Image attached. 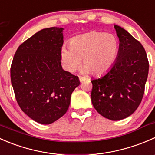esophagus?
Instances as JSON below:
<instances>
[{
    "label": "esophagus",
    "instance_id": "obj_1",
    "mask_svg": "<svg viewBox=\"0 0 155 155\" xmlns=\"http://www.w3.org/2000/svg\"><path fill=\"white\" fill-rule=\"evenodd\" d=\"M79 80H80V81H81V82H83V81H84L85 80H87V78H85L84 77H79Z\"/></svg>",
    "mask_w": 155,
    "mask_h": 155
}]
</instances>
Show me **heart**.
<instances>
[{
    "instance_id": "1",
    "label": "heart",
    "mask_w": 155,
    "mask_h": 155,
    "mask_svg": "<svg viewBox=\"0 0 155 155\" xmlns=\"http://www.w3.org/2000/svg\"><path fill=\"white\" fill-rule=\"evenodd\" d=\"M119 41L112 34L93 31L75 37L69 47L61 50V60L67 71L73 73L83 65L81 73L105 74L115 62L119 53Z\"/></svg>"
}]
</instances>
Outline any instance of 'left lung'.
<instances>
[{"label":"left lung","mask_w":155,"mask_h":155,"mask_svg":"<svg viewBox=\"0 0 155 155\" xmlns=\"http://www.w3.org/2000/svg\"><path fill=\"white\" fill-rule=\"evenodd\" d=\"M114 27L120 41L118 55L105 74L91 80V100L101 115L120 120L131 115L141 103L149 65L142 44L124 28Z\"/></svg>","instance_id":"8db88e82"}]
</instances>
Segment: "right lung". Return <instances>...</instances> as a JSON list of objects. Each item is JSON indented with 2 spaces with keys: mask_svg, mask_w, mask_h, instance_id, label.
Listing matches in <instances>:
<instances>
[{
  "mask_svg": "<svg viewBox=\"0 0 155 155\" xmlns=\"http://www.w3.org/2000/svg\"><path fill=\"white\" fill-rule=\"evenodd\" d=\"M62 28H44L22 43L10 68L16 101L30 118L50 124L66 113L71 96L78 87L77 76L61 65Z\"/></svg>",
  "mask_w": 155,
  "mask_h": 155,
  "instance_id": "obj_1",
  "label": "right lung"
}]
</instances>
